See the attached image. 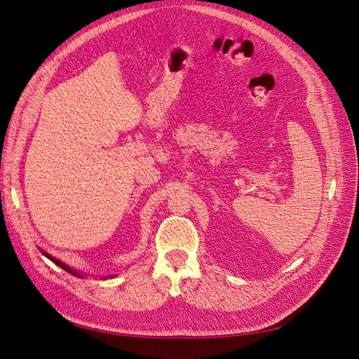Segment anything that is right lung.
<instances>
[{
  "mask_svg": "<svg viewBox=\"0 0 359 359\" xmlns=\"http://www.w3.org/2000/svg\"><path fill=\"white\" fill-rule=\"evenodd\" d=\"M41 253H43V255H45V256H46L48 259H50L53 264H57V265H58V266H61L62 269H66V271H67V273H70V274H73V276H78V277H82V276H81L79 273H76V271H74V269H72V268H70L69 265H66V264H62V262H60V260H58V259H55V257H53V256H50V255L45 253V252H43V250H41ZM111 277H112V276H111Z\"/></svg>",
  "mask_w": 359,
  "mask_h": 359,
  "instance_id": "obj_1",
  "label": "right lung"
}]
</instances>
